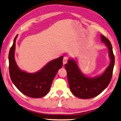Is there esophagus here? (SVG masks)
<instances>
[{
	"mask_svg": "<svg viewBox=\"0 0 121 121\" xmlns=\"http://www.w3.org/2000/svg\"><path fill=\"white\" fill-rule=\"evenodd\" d=\"M68 60H69V57L67 56H64V59H63V64H64V65L66 64V63L67 62Z\"/></svg>",
	"mask_w": 121,
	"mask_h": 121,
	"instance_id": "34e87169",
	"label": "esophagus"
}]
</instances>
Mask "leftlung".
I'll use <instances>...</instances> for the list:
<instances>
[{
    "label": "left lung",
    "mask_w": 121,
    "mask_h": 121,
    "mask_svg": "<svg viewBox=\"0 0 121 121\" xmlns=\"http://www.w3.org/2000/svg\"><path fill=\"white\" fill-rule=\"evenodd\" d=\"M101 37L102 41L108 48L111 59L109 66L102 75L94 78L86 77L73 60H69L67 64L65 65L69 89L73 94L77 98L83 99L94 98L104 91L111 82L115 65V56L110 40L102 35Z\"/></svg>",
    "instance_id": "left-lung-1"
}]
</instances>
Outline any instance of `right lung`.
Returning <instances> with one entry per match:
<instances>
[{
  "label": "right lung",
  "mask_w": 121,
  "mask_h": 121,
  "mask_svg": "<svg viewBox=\"0 0 121 121\" xmlns=\"http://www.w3.org/2000/svg\"><path fill=\"white\" fill-rule=\"evenodd\" d=\"M15 37L9 54V73L13 84L23 94L32 98H42L50 91L52 84L57 71L62 66L61 56L49 62L38 72L28 73L21 71L15 60Z\"/></svg>",
  "instance_id": "obj_1"
}]
</instances>
